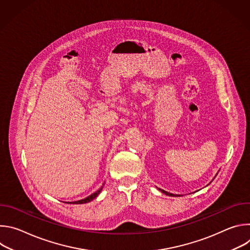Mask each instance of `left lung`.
Here are the masks:
<instances>
[{
    "mask_svg": "<svg viewBox=\"0 0 250 250\" xmlns=\"http://www.w3.org/2000/svg\"><path fill=\"white\" fill-rule=\"evenodd\" d=\"M161 192H162V193H164L165 195H168V196H172V197H173V196H176V195L171 194V193H168V192H166V191H164V190H161ZM178 196H179V195H178Z\"/></svg>",
    "mask_w": 250,
    "mask_h": 250,
    "instance_id": "obj_1",
    "label": "left lung"
}]
</instances>
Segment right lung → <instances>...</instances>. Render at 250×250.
Instances as JSON below:
<instances>
[{"instance_id": "right-lung-1", "label": "right lung", "mask_w": 250, "mask_h": 250, "mask_svg": "<svg viewBox=\"0 0 250 250\" xmlns=\"http://www.w3.org/2000/svg\"><path fill=\"white\" fill-rule=\"evenodd\" d=\"M102 189H103V187L100 189V190H98L97 192H95V193H93L92 195H90L89 197H87V198H85V199H83V200H80V201H76V202H72V204H85V203H89V202H91L93 199H95L99 194H100V192L102 191ZM69 204V203H68ZM71 204V203H70Z\"/></svg>"}]
</instances>
